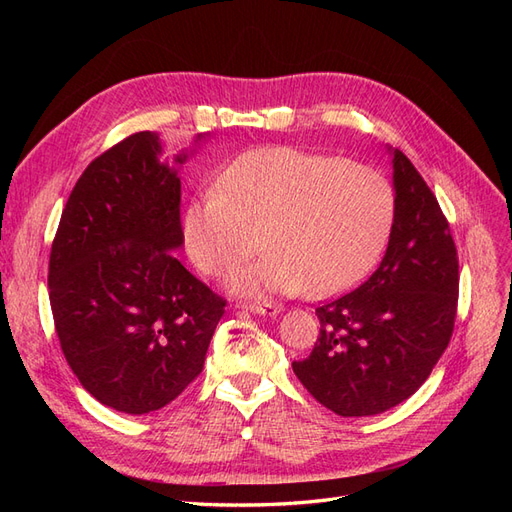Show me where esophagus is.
<instances>
[{
  "mask_svg": "<svg viewBox=\"0 0 512 512\" xmlns=\"http://www.w3.org/2000/svg\"><path fill=\"white\" fill-rule=\"evenodd\" d=\"M241 309L258 316H277L282 312L280 305H271V303H250V305H241Z\"/></svg>",
  "mask_w": 512,
  "mask_h": 512,
  "instance_id": "obj_1",
  "label": "esophagus"
}]
</instances>
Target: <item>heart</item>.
Instances as JSON below:
<instances>
[{
  "label": "heart",
  "instance_id": "heart-1",
  "mask_svg": "<svg viewBox=\"0 0 512 512\" xmlns=\"http://www.w3.org/2000/svg\"><path fill=\"white\" fill-rule=\"evenodd\" d=\"M395 220V192L382 173L342 156L290 147L245 153L218 192L185 211L183 239L194 265L224 275L239 297L299 294L327 299L376 265Z\"/></svg>",
  "mask_w": 512,
  "mask_h": 512
}]
</instances>
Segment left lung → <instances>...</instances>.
Returning <instances> with one entry per match:
<instances>
[{
  "mask_svg": "<svg viewBox=\"0 0 512 512\" xmlns=\"http://www.w3.org/2000/svg\"><path fill=\"white\" fill-rule=\"evenodd\" d=\"M393 164L395 220L369 280L316 307L320 337L292 369L324 408L374 416L418 391L451 342L459 262L436 196L399 149Z\"/></svg>",
  "mask_w": 512,
  "mask_h": 512,
  "instance_id": "left-lung-1",
  "label": "left lung"
}]
</instances>
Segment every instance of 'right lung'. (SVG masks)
Listing matches in <instances>:
<instances>
[{"label":"right lung","mask_w":512,"mask_h":512,"mask_svg":"<svg viewBox=\"0 0 512 512\" xmlns=\"http://www.w3.org/2000/svg\"><path fill=\"white\" fill-rule=\"evenodd\" d=\"M158 132H136L91 162L61 213L49 297L61 350L100 404L149 414L200 371L226 301L185 269L179 168Z\"/></svg>","instance_id":"1"}]
</instances>
